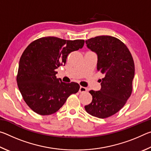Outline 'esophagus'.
Wrapping results in <instances>:
<instances>
[{"instance_id": "esophagus-1", "label": "esophagus", "mask_w": 151, "mask_h": 151, "mask_svg": "<svg viewBox=\"0 0 151 151\" xmlns=\"http://www.w3.org/2000/svg\"><path fill=\"white\" fill-rule=\"evenodd\" d=\"M87 91V89H86V87H84V86H80V88H79V92L80 93H85Z\"/></svg>"}]
</instances>
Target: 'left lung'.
I'll return each mask as SVG.
<instances>
[{"instance_id":"1","label":"left lung","mask_w":151,"mask_h":151,"mask_svg":"<svg viewBox=\"0 0 151 151\" xmlns=\"http://www.w3.org/2000/svg\"><path fill=\"white\" fill-rule=\"evenodd\" d=\"M85 42L98 55L97 70L104 77L101 80L100 91H89L93 100L85 109L92 116L108 118L119 112L131 95L134 76L133 58L127 46L111 36H98Z\"/></svg>"}]
</instances>
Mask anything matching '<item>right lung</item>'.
Returning a JSON list of instances; mask_svg holds the SVG:
<instances>
[{"mask_svg": "<svg viewBox=\"0 0 151 151\" xmlns=\"http://www.w3.org/2000/svg\"><path fill=\"white\" fill-rule=\"evenodd\" d=\"M85 40H68L45 37L32 41L20 58L17 76L18 87L25 103L36 113L50 115L58 111L80 85L65 83L55 70L65 65L69 53L83 47Z\"/></svg>", "mask_w": 151, "mask_h": 151, "instance_id": "obj_1", "label": "right lung"}]
</instances>
